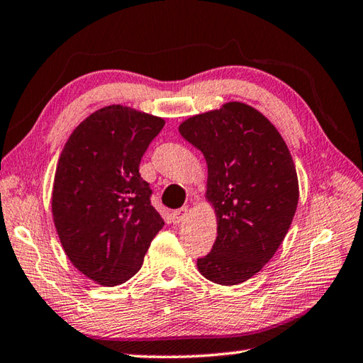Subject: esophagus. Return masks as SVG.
I'll return each mask as SVG.
<instances>
[{
	"instance_id": "esophagus-1",
	"label": "esophagus",
	"mask_w": 363,
	"mask_h": 363,
	"mask_svg": "<svg viewBox=\"0 0 363 363\" xmlns=\"http://www.w3.org/2000/svg\"><path fill=\"white\" fill-rule=\"evenodd\" d=\"M189 213H190L189 208L187 206H182V208H179V210H174L173 213H171V219H173L174 224L182 223V220L187 218Z\"/></svg>"
}]
</instances>
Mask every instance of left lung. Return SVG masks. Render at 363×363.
Returning a JSON list of instances; mask_svg holds the SVG:
<instances>
[{
    "instance_id": "left-lung-1",
    "label": "left lung",
    "mask_w": 363,
    "mask_h": 363,
    "mask_svg": "<svg viewBox=\"0 0 363 363\" xmlns=\"http://www.w3.org/2000/svg\"><path fill=\"white\" fill-rule=\"evenodd\" d=\"M206 160V200L218 237L196 261L218 285H238L259 272L284 242L299 200L291 153L272 123L248 104L227 102L179 125Z\"/></svg>"
}]
</instances>
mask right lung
Instances as JSON below:
<instances>
[{"label":"right lung","instance_id":"1","mask_svg":"<svg viewBox=\"0 0 363 363\" xmlns=\"http://www.w3.org/2000/svg\"><path fill=\"white\" fill-rule=\"evenodd\" d=\"M164 120L136 108L102 107L73 130L52 186V219L67 257L104 286L138 272L164 225L139 174L140 158Z\"/></svg>","mask_w":363,"mask_h":363}]
</instances>
